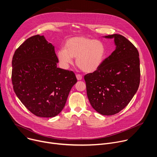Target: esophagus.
Wrapping results in <instances>:
<instances>
[{"instance_id":"esophagus-1","label":"esophagus","mask_w":157,"mask_h":157,"mask_svg":"<svg viewBox=\"0 0 157 157\" xmlns=\"http://www.w3.org/2000/svg\"><path fill=\"white\" fill-rule=\"evenodd\" d=\"M76 77H77V78L78 80H82V75H80V74H77V75H76Z\"/></svg>"}]
</instances>
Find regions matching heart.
I'll return each mask as SVG.
<instances>
[{
  "mask_svg": "<svg viewBox=\"0 0 157 157\" xmlns=\"http://www.w3.org/2000/svg\"><path fill=\"white\" fill-rule=\"evenodd\" d=\"M105 52V45L101 41L78 36L68 40L64 48L58 51L57 56L64 67L72 63V58H76L77 66L83 71L91 73L102 63Z\"/></svg>",
  "mask_w": 157,
  "mask_h": 157,
  "instance_id": "heart-1",
  "label": "heart"
}]
</instances>
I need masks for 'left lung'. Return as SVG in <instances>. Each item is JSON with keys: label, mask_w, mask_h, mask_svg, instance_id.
I'll return each instance as SVG.
<instances>
[{"label": "left lung", "mask_w": 157, "mask_h": 157, "mask_svg": "<svg viewBox=\"0 0 157 157\" xmlns=\"http://www.w3.org/2000/svg\"><path fill=\"white\" fill-rule=\"evenodd\" d=\"M116 46L111 55L93 73L84 76L87 94L94 109L102 115L118 113L129 104L140 82L139 53L123 36L108 35Z\"/></svg>", "instance_id": "1"}]
</instances>
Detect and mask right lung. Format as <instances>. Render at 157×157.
<instances>
[{"label":"right lung","instance_id":"1","mask_svg":"<svg viewBox=\"0 0 157 157\" xmlns=\"http://www.w3.org/2000/svg\"><path fill=\"white\" fill-rule=\"evenodd\" d=\"M58 62L54 46L39 34L27 39L14 54V90L35 116H57L63 110L71 87L77 82L73 71L58 68Z\"/></svg>","mask_w":157,"mask_h":157}]
</instances>
